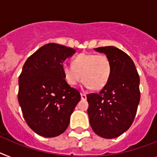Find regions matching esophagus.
I'll use <instances>...</instances> for the list:
<instances>
[{"instance_id":"esophagus-1","label":"esophagus","mask_w":157,"mask_h":157,"mask_svg":"<svg viewBox=\"0 0 157 157\" xmlns=\"http://www.w3.org/2000/svg\"><path fill=\"white\" fill-rule=\"evenodd\" d=\"M81 99H82V100H86V99H87V96H86V94H85V93H81Z\"/></svg>"}]
</instances>
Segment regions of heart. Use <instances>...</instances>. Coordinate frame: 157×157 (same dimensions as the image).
<instances>
[{
    "label": "heart",
    "mask_w": 157,
    "mask_h": 157,
    "mask_svg": "<svg viewBox=\"0 0 157 157\" xmlns=\"http://www.w3.org/2000/svg\"><path fill=\"white\" fill-rule=\"evenodd\" d=\"M62 73L71 86L83 80L89 89L99 91L109 82L112 73L111 61L104 54L83 52L72 59V64H63Z\"/></svg>",
    "instance_id": "1"
}]
</instances>
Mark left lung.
<instances>
[{"instance_id":"left-lung-1","label":"left lung","mask_w":157,"mask_h":157,"mask_svg":"<svg viewBox=\"0 0 157 157\" xmlns=\"http://www.w3.org/2000/svg\"><path fill=\"white\" fill-rule=\"evenodd\" d=\"M111 61L112 73L99 93L87 95L90 125L96 134L113 139L132 125L140 98V76L130 56L119 48L106 46L94 48Z\"/></svg>"}]
</instances>
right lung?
Listing matches in <instances>:
<instances>
[{
	"label": "right lung",
	"mask_w": 157,
	"mask_h": 157,
	"mask_svg": "<svg viewBox=\"0 0 157 157\" xmlns=\"http://www.w3.org/2000/svg\"><path fill=\"white\" fill-rule=\"evenodd\" d=\"M76 50L49 43L27 59L19 76L18 101L26 123L44 137L67 129L81 94L65 81L63 62Z\"/></svg>",
	"instance_id": "1"
}]
</instances>
